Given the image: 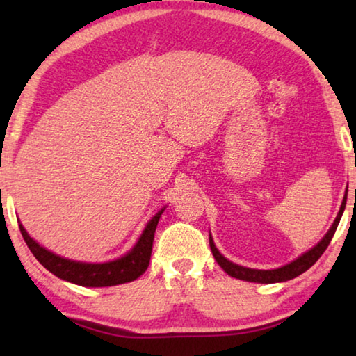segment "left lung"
Wrapping results in <instances>:
<instances>
[{
    "mask_svg": "<svg viewBox=\"0 0 356 356\" xmlns=\"http://www.w3.org/2000/svg\"><path fill=\"white\" fill-rule=\"evenodd\" d=\"M346 201H347V190H346L344 200H342L341 209L336 215L333 225H331V227L328 229V232L325 234L321 242H318L316 246H312L311 250L303 252V254L298 256L297 259H293L292 262L282 265V267H280V268L257 270V268H248V267H243V265L234 264L218 251V248H216L215 243H213L212 236H209L210 250H212L215 261L218 262L220 267L225 270V272L229 276H232V278L250 281V282H261V284H272V282H284V281H289V280H293V278H297L298 275L305 273L308 268H311L312 265L317 262V259L323 254V251L327 250V246L330 245L331 238H333V236H334L336 227H337V225H339L341 216H342V213H344Z\"/></svg>",
    "mask_w": 356,
    "mask_h": 356,
    "instance_id": "obj_1",
    "label": "left lung"
}]
</instances>
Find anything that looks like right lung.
I'll return each instance as SVG.
<instances>
[{"label": "right lung", "mask_w": 356, "mask_h": 356, "mask_svg": "<svg viewBox=\"0 0 356 356\" xmlns=\"http://www.w3.org/2000/svg\"><path fill=\"white\" fill-rule=\"evenodd\" d=\"M165 209L166 207L160 209L159 212L147 221V225L141 232L140 238L136 240V243L131 246L124 256L113 259V261L108 262H80L55 254V252L48 251L44 246L35 242V240L26 232V229L23 227V225L19 226L28 248L31 250L34 257L44 265L48 272H51L53 275L58 276V278L76 286L110 287L135 281L146 272L149 267L150 254H152L155 229L156 225H159L161 213L165 212Z\"/></svg>", "instance_id": "right-lung-1"}]
</instances>
